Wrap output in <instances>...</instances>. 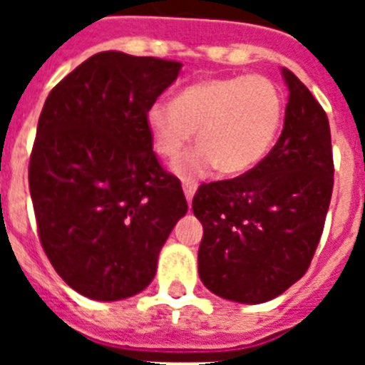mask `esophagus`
Returning a JSON list of instances; mask_svg holds the SVG:
<instances>
[{
    "label": "esophagus",
    "instance_id": "obj_1",
    "mask_svg": "<svg viewBox=\"0 0 365 365\" xmlns=\"http://www.w3.org/2000/svg\"><path fill=\"white\" fill-rule=\"evenodd\" d=\"M195 191H197V183L195 182H183V193H185V199L191 205V200L195 197Z\"/></svg>",
    "mask_w": 365,
    "mask_h": 365
}]
</instances>
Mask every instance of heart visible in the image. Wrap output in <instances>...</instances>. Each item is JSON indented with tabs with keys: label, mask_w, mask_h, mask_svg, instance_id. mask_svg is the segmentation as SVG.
<instances>
[{
	"label": "heart",
	"mask_w": 365,
	"mask_h": 365,
	"mask_svg": "<svg viewBox=\"0 0 365 365\" xmlns=\"http://www.w3.org/2000/svg\"><path fill=\"white\" fill-rule=\"evenodd\" d=\"M284 117L282 91L265 76L202 79L145 110L155 153L174 159L195 138L199 145L174 163V174L195 180L212 170L240 176L259 165L274 145Z\"/></svg>",
	"instance_id": "obj_1"
}]
</instances>
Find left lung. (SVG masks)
Returning a JSON list of instances; mask_svg holds the SVG:
<instances>
[{"label":"left lung","mask_w":365,"mask_h":365,"mask_svg":"<svg viewBox=\"0 0 365 365\" xmlns=\"http://www.w3.org/2000/svg\"><path fill=\"white\" fill-rule=\"evenodd\" d=\"M288 106L282 134L244 176L200 185L199 277L235 303H265L299 280L322 237L334 189L331 134L311 91L282 68Z\"/></svg>","instance_id":"left-lung-1"}]
</instances>
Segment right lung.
I'll use <instances>...</instances> for the list:
<instances>
[{"label":"right lung","mask_w":365,"mask_h":365,"mask_svg":"<svg viewBox=\"0 0 365 365\" xmlns=\"http://www.w3.org/2000/svg\"><path fill=\"white\" fill-rule=\"evenodd\" d=\"M180 71V62L106 51L45 100L30 157L37 231L54 271L88 299L121 301L148 288L187 212L145 126V110Z\"/></svg>","instance_id":"obj_1"}]
</instances>
